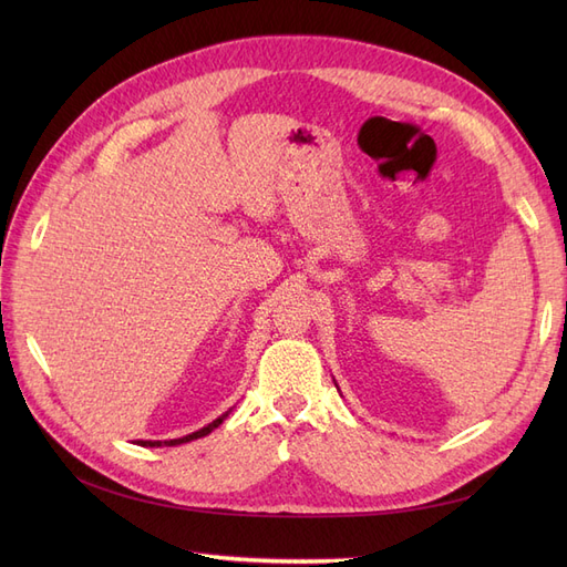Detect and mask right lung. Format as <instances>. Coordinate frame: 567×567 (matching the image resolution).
Wrapping results in <instances>:
<instances>
[{
  "label": "right lung",
  "mask_w": 567,
  "mask_h": 567,
  "mask_svg": "<svg viewBox=\"0 0 567 567\" xmlns=\"http://www.w3.org/2000/svg\"><path fill=\"white\" fill-rule=\"evenodd\" d=\"M229 414H225V416H219V419H215L213 423H208L205 427H200V431H196V433H192V435H186V437H177V440H165V442H161V440H156V442H151V440H140L136 444H142V447H175V444H184V442H192V440H198V437H203V435H208V433H213L215 427L225 421Z\"/></svg>",
  "instance_id": "right-lung-1"
}]
</instances>
